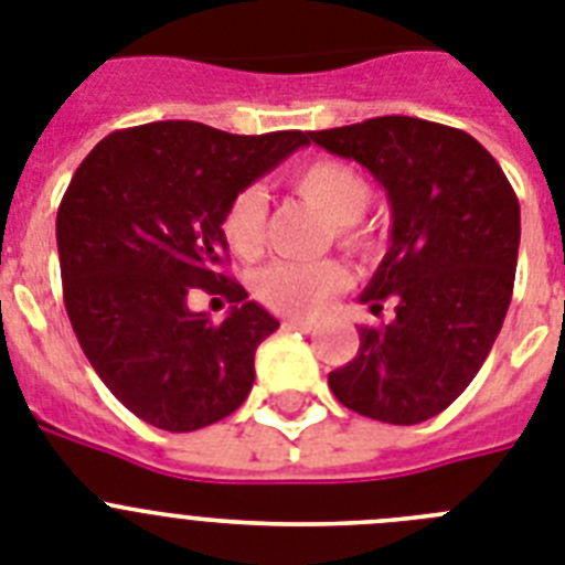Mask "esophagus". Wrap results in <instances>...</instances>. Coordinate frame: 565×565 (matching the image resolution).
Masks as SVG:
<instances>
[{
    "label": "esophagus",
    "instance_id": "obj_1",
    "mask_svg": "<svg viewBox=\"0 0 565 565\" xmlns=\"http://www.w3.org/2000/svg\"><path fill=\"white\" fill-rule=\"evenodd\" d=\"M284 327H287V330L312 332V327H316V323H312V321H303V318H284Z\"/></svg>",
    "mask_w": 565,
    "mask_h": 565
}]
</instances>
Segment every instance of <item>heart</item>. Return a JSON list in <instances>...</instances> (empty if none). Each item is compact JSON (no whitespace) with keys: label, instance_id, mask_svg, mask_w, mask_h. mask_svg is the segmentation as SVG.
Here are the masks:
<instances>
[{"label":"heart","instance_id":"1","mask_svg":"<svg viewBox=\"0 0 565 565\" xmlns=\"http://www.w3.org/2000/svg\"><path fill=\"white\" fill-rule=\"evenodd\" d=\"M289 184L301 199L316 204L332 224L338 242L355 253L377 247L375 230L366 227L361 215L372 201L370 181L355 167L338 159H312L289 173ZM224 242L235 255L255 258L264 249L267 235V193L258 184L238 190L224 210ZM350 284V273L341 262H273L255 276V298L276 312L312 316L327 298Z\"/></svg>","mask_w":565,"mask_h":565}]
</instances>
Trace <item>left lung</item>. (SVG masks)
<instances>
[{"label":"left lung","instance_id":"1","mask_svg":"<svg viewBox=\"0 0 565 565\" xmlns=\"http://www.w3.org/2000/svg\"><path fill=\"white\" fill-rule=\"evenodd\" d=\"M310 141L355 159L392 204V247L361 301L395 321L361 327L358 355L330 372L347 409L395 426L435 418L487 361L509 301L520 204L487 147L438 121L377 116L316 130Z\"/></svg>","mask_w":565,"mask_h":565}]
</instances>
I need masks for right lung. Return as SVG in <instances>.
<instances>
[{
    "label": "right lung",
    "instance_id": "right-lung-1",
    "mask_svg": "<svg viewBox=\"0 0 565 565\" xmlns=\"http://www.w3.org/2000/svg\"><path fill=\"white\" fill-rule=\"evenodd\" d=\"M310 134L233 136L153 121L105 136L56 213L65 310L107 390L167 431L227 418L255 381V350L278 330L224 273V210ZM190 288L234 303L222 324L190 313Z\"/></svg>",
    "mask_w": 565,
    "mask_h": 565
}]
</instances>
